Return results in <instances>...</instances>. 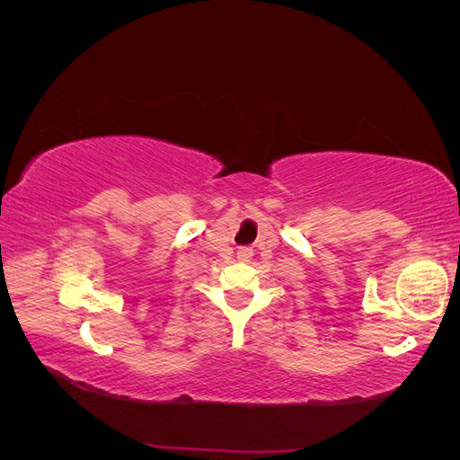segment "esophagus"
Segmentation results:
<instances>
[{
    "label": "esophagus",
    "mask_w": 460,
    "mask_h": 460,
    "mask_svg": "<svg viewBox=\"0 0 460 460\" xmlns=\"http://www.w3.org/2000/svg\"><path fill=\"white\" fill-rule=\"evenodd\" d=\"M253 253H252V249L249 247H240L238 249V259H242V261H249V257H252Z\"/></svg>",
    "instance_id": "34e87169"
}]
</instances>
